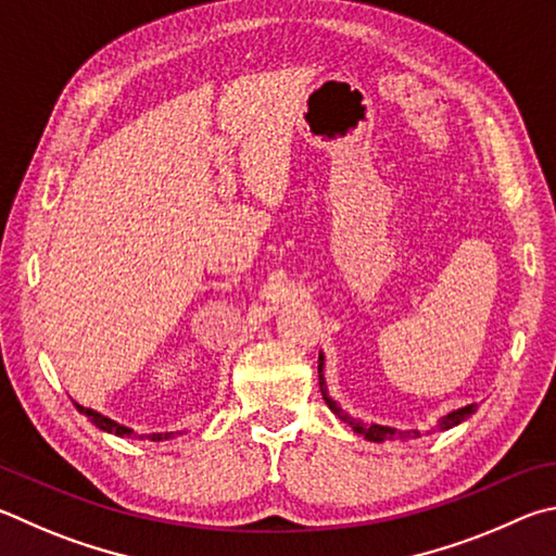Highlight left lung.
<instances>
[{"label":"left lung","instance_id":"1","mask_svg":"<svg viewBox=\"0 0 556 556\" xmlns=\"http://www.w3.org/2000/svg\"><path fill=\"white\" fill-rule=\"evenodd\" d=\"M325 358H323V354H319V366H317V371H319V386H323V395H325V401H327V405H329V410H334V415L339 417V420H344L349 427H352V430L356 432V434H364L368 442H383V440H393V437H407V440H415V437H420V432H395V430H391V427H383V425H366V422H362V420H356V417H352V415H346V413H342V407H339L332 397L327 395V391H325V378H323V364ZM476 413V405H466V407H462V410H454V413H450L446 417H442L440 420V430H450V427H456L459 422H464L466 417L469 415H473Z\"/></svg>","mask_w":556,"mask_h":556}]
</instances>
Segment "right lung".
Instances as JSON below:
<instances>
[{"mask_svg":"<svg viewBox=\"0 0 556 556\" xmlns=\"http://www.w3.org/2000/svg\"><path fill=\"white\" fill-rule=\"evenodd\" d=\"M75 407H77V410H80L83 415L90 417V420H92L97 427H100V430H104V432H112V434H116V437H131V434H134V430H129V427L116 425L114 420H110V417L94 413V410H90V407H83V405H77V403H75ZM139 437H149V440H153V442H161V440H168V437H173V432H165V434H139Z\"/></svg>","mask_w":556,"mask_h":556,"instance_id":"add662e5","label":"right lung"}]
</instances>
